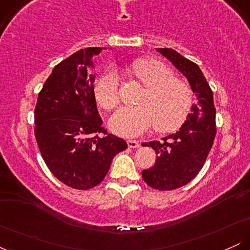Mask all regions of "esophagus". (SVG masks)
I'll return each instance as SVG.
<instances>
[{
	"label": "esophagus",
	"instance_id": "obj_1",
	"mask_svg": "<svg viewBox=\"0 0 250 250\" xmlns=\"http://www.w3.org/2000/svg\"><path fill=\"white\" fill-rule=\"evenodd\" d=\"M127 145L129 148H139L140 147V142L136 141V140H128Z\"/></svg>",
	"mask_w": 250,
	"mask_h": 250
}]
</instances>
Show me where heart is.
Wrapping results in <instances>:
<instances>
[{"mask_svg":"<svg viewBox=\"0 0 250 250\" xmlns=\"http://www.w3.org/2000/svg\"><path fill=\"white\" fill-rule=\"evenodd\" d=\"M131 73L147 88L139 107H122L111 115V131L131 137L146 133L153 125L162 133L180 128L190 114L194 102L193 91L187 83L174 79L167 65L151 59L135 61ZM117 85V77L111 70L104 71L97 79L94 94L103 109H113L120 102Z\"/></svg>","mask_w":250,"mask_h":250,"instance_id":"b5f03b06","label":"heart"}]
</instances>
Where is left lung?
<instances>
[{
	"instance_id": "left-lung-1",
	"label": "left lung",
	"mask_w": 250,
	"mask_h": 250,
	"mask_svg": "<svg viewBox=\"0 0 250 250\" xmlns=\"http://www.w3.org/2000/svg\"><path fill=\"white\" fill-rule=\"evenodd\" d=\"M188 80L196 103L179 131L162 141L146 142L156 153L151 168L142 170L145 182L157 190H173L187 185L199 174L214 143L216 125L213 91L196 63L170 48H156Z\"/></svg>"
}]
</instances>
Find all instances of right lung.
I'll return each instance as SVG.
<instances>
[{
  "mask_svg": "<svg viewBox=\"0 0 250 250\" xmlns=\"http://www.w3.org/2000/svg\"><path fill=\"white\" fill-rule=\"evenodd\" d=\"M103 49H80L51 71L37 97L35 137L47 167L74 189H90L107 175L127 142L102 127L91 59Z\"/></svg>",
  "mask_w": 250,
  "mask_h": 250,
  "instance_id": "add662e5",
  "label": "right lung"
}]
</instances>
